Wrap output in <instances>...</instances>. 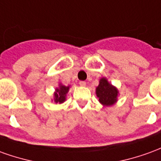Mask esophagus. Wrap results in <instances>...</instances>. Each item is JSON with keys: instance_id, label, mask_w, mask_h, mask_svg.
Listing matches in <instances>:
<instances>
[{"instance_id": "34e87169", "label": "esophagus", "mask_w": 161, "mask_h": 161, "mask_svg": "<svg viewBox=\"0 0 161 161\" xmlns=\"http://www.w3.org/2000/svg\"><path fill=\"white\" fill-rule=\"evenodd\" d=\"M79 85L82 86V87H84V86H86V82H84V81H80V82H79Z\"/></svg>"}]
</instances>
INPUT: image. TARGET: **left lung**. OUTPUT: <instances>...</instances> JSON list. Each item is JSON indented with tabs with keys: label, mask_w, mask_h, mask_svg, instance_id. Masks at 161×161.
<instances>
[{
	"label": "left lung",
	"mask_w": 161,
	"mask_h": 161,
	"mask_svg": "<svg viewBox=\"0 0 161 161\" xmlns=\"http://www.w3.org/2000/svg\"><path fill=\"white\" fill-rule=\"evenodd\" d=\"M97 97L104 106H111L118 100L119 91L110 84L105 77H102L99 80V84L96 88Z\"/></svg>",
	"instance_id": "left-lung-1"
}]
</instances>
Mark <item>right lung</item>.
Here are the masks:
<instances>
[{
  "label": "right lung",
  "mask_w": 161,
  "mask_h": 161,
  "mask_svg": "<svg viewBox=\"0 0 161 161\" xmlns=\"http://www.w3.org/2000/svg\"><path fill=\"white\" fill-rule=\"evenodd\" d=\"M69 86H65L63 84H59V87L56 89V92L54 93V102L62 104L66 99V95L69 92Z\"/></svg>",
  "instance_id": "1"
}]
</instances>
